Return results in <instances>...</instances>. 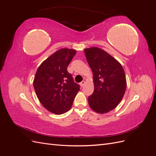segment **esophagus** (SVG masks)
<instances>
[{"mask_svg":"<svg viewBox=\"0 0 156 156\" xmlns=\"http://www.w3.org/2000/svg\"><path fill=\"white\" fill-rule=\"evenodd\" d=\"M84 84H85V81H83L80 83V85H81V87H84Z\"/></svg>","mask_w":156,"mask_h":156,"instance_id":"34e87169","label":"esophagus"}]
</instances>
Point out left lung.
<instances>
[{
	"instance_id": "1",
	"label": "left lung",
	"mask_w": 156,
	"mask_h": 156,
	"mask_svg": "<svg viewBox=\"0 0 156 156\" xmlns=\"http://www.w3.org/2000/svg\"><path fill=\"white\" fill-rule=\"evenodd\" d=\"M84 54L93 72L94 90L88 98L89 106L98 113H106L119 104L126 89L122 65L106 51L98 48L85 49Z\"/></svg>"
}]
</instances>
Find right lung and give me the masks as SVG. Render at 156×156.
Masks as SVG:
<instances>
[{
    "mask_svg": "<svg viewBox=\"0 0 156 156\" xmlns=\"http://www.w3.org/2000/svg\"><path fill=\"white\" fill-rule=\"evenodd\" d=\"M75 53L74 49L58 50L41 64L35 75L33 85L37 98L47 110L56 115L70 109L80 90L67 70Z\"/></svg>",
    "mask_w": 156,
    "mask_h": 156,
    "instance_id": "right-lung-1",
    "label": "right lung"
}]
</instances>
